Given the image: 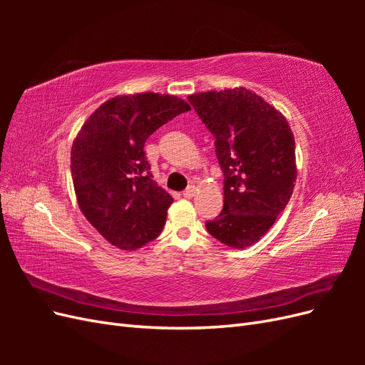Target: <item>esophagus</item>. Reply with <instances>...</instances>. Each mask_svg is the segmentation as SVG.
<instances>
[{"mask_svg": "<svg viewBox=\"0 0 365 365\" xmlns=\"http://www.w3.org/2000/svg\"><path fill=\"white\" fill-rule=\"evenodd\" d=\"M195 193H196V189L193 185H190V187H187L182 195H184V197H187V200H190V197L195 196Z\"/></svg>", "mask_w": 365, "mask_h": 365, "instance_id": "obj_1", "label": "esophagus"}]
</instances>
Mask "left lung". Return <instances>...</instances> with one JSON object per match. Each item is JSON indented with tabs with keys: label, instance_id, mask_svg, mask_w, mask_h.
Instances as JSON below:
<instances>
[{
	"label": "left lung",
	"instance_id": "obj_1",
	"mask_svg": "<svg viewBox=\"0 0 365 365\" xmlns=\"http://www.w3.org/2000/svg\"><path fill=\"white\" fill-rule=\"evenodd\" d=\"M215 137L224 172V208L205 224L224 245L259 242L289 202L297 180L295 141L286 117L244 86L187 97Z\"/></svg>",
	"mask_w": 365,
	"mask_h": 365
}]
</instances>
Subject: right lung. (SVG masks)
I'll use <instances>...</instances> for the list:
<instances>
[{
	"instance_id": "add662e5",
	"label": "right lung",
	"mask_w": 365,
	"mask_h": 365,
	"mask_svg": "<svg viewBox=\"0 0 365 365\" xmlns=\"http://www.w3.org/2000/svg\"><path fill=\"white\" fill-rule=\"evenodd\" d=\"M190 109L169 94L117 96L98 106L76 135L71 176L77 204L111 245L134 251L161 233L173 197L152 181L145 143Z\"/></svg>"
}]
</instances>
